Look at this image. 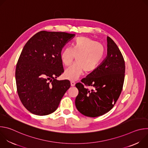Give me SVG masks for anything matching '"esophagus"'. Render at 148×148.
Segmentation results:
<instances>
[{
	"instance_id": "1",
	"label": "esophagus",
	"mask_w": 148,
	"mask_h": 148,
	"mask_svg": "<svg viewBox=\"0 0 148 148\" xmlns=\"http://www.w3.org/2000/svg\"><path fill=\"white\" fill-rule=\"evenodd\" d=\"M75 84V82L74 81H71V86H74Z\"/></svg>"
}]
</instances>
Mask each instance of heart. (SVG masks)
<instances>
[{
    "label": "heart",
    "mask_w": 148,
    "mask_h": 148,
    "mask_svg": "<svg viewBox=\"0 0 148 148\" xmlns=\"http://www.w3.org/2000/svg\"><path fill=\"white\" fill-rule=\"evenodd\" d=\"M105 54L103 46L87 37H78L61 53L62 64L66 66L71 64L76 56V62L67 68L64 73L66 78L77 79L84 73L95 70L99 65Z\"/></svg>",
    "instance_id": "obj_1"
}]
</instances>
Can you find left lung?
Wrapping results in <instances>:
<instances>
[{
    "mask_svg": "<svg viewBox=\"0 0 148 148\" xmlns=\"http://www.w3.org/2000/svg\"><path fill=\"white\" fill-rule=\"evenodd\" d=\"M107 56L81 82L75 84L78 111L89 117L101 116L114 106L122 92L125 72L123 56L112 38L107 37ZM92 86L90 90L85 86Z\"/></svg>",
    "mask_w": 148,
    "mask_h": 148,
    "instance_id": "obj_1",
    "label": "left lung"
}]
</instances>
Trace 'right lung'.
I'll list each match as a JSON object with an SVG mask.
<instances>
[{
	"instance_id": "right-lung-1",
	"label": "right lung",
	"mask_w": 148,
	"mask_h": 148,
	"mask_svg": "<svg viewBox=\"0 0 148 148\" xmlns=\"http://www.w3.org/2000/svg\"><path fill=\"white\" fill-rule=\"evenodd\" d=\"M74 36L66 32L41 31L24 46L15 77L19 98L31 113L43 116L54 112L70 87L69 80L56 78L64 72L62 49Z\"/></svg>"
}]
</instances>
